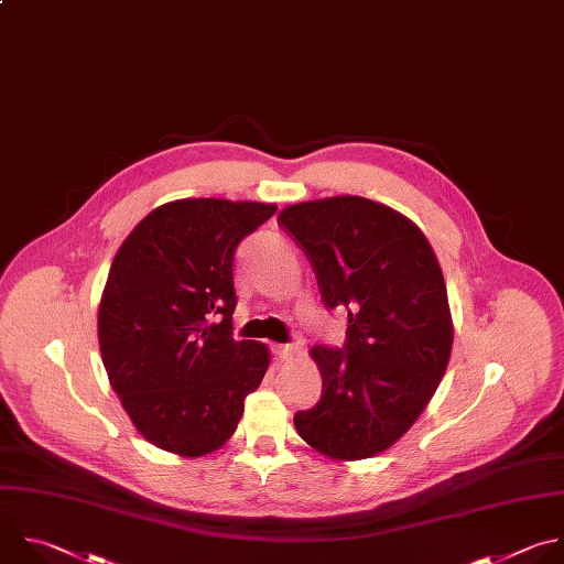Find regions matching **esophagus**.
Masks as SVG:
<instances>
[{"label":"esophagus","mask_w":564,"mask_h":564,"mask_svg":"<svg viewBox=\"0 0 564 564\" xmlns=\"http://www.w3.org/2000/svg\"><path fill=\"white\" fill-rule=\"evenodd\" d=\"M272 349H274V354H276L281 360H292L294 356L301 354L296 345H274Z\"/></svg>","instance_id":"34e87169"}]
</instances>
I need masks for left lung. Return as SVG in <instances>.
Returning <instances> with one entry per match:
<instances>
[{"label":"left lung","mask_w":564,"mask_h":564,"mask_svg":"<svg viewBox=\"0 0 564 564\" xmlns=\"http://www.w3.org/2000/svg\"><path fill=\"white\" fill-rule=\"evenodd\" d=\"M279 221L305 250L325 305L347 310L345 349H310L323 392L294 427L327 458L377 456L423 414L452 356L441 263L412 219L365 197L294 204Z\"/></svg>","instance_id":"8db88e82"}]
</instances>
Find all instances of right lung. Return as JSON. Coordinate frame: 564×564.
<instances>
[{
    "mask_svg": "<svg viewBox=\"0 0 564 564\" xmlns=\"http://www.w3.org/2000/svg\"><path fill=\"white\" fill-rule=\"evenodd\" d=\"M274 204L178 199L117 250L97 332L108 381L139 434L197 458L228 443L270 367L268 345L232 338L235 250Z\"/></svg>",
    "mask_w": 564,
    "mask_h": 564,
    "instance_id": "obj_1",
    "label": "right lung"
}]
</instances>
